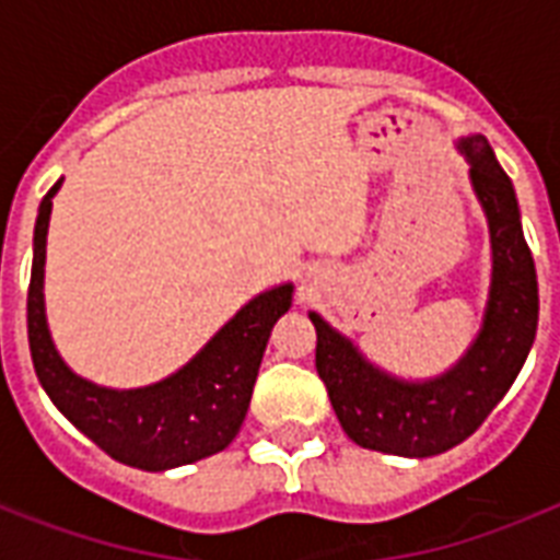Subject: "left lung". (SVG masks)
<instances>
[{
	"label": "left lung",
	"instance_id": "1",
	"mask_svg": "<svg viewBox=\"0 0 560 560\" xmlns=\"http://www.w3.org/2000/svg\"><path fill=\"white\" fill-rule=\"evenodd\" d=\"M491 232V290L477 340L433 381H400L372 366L358 346L319 314L316 372L351 442L395 456H435L462 444L512 389L538 331V272L523 237L512 179L500 168L486 136L462 139Z\"/></svg>",
	"mask_w": 560,
	"mask_h": 560
}]
</instances>
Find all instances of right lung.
<instances>
[{
	"label": "right lung",
	"instance_id": "1",
	"mask_svg": "<svg viewBox=\"0 0 560 560\" xmlns=\"http://www.w3.org/2000/svg\"><path fill=\"white\" fill-rule=\"evenodd\" d=\"M39 202L28 284V346L34 372L55 407L101 451L130 468L168 470L220 453L244 424L270 331L293 302V284L246 302L214 337L171 377L142 389H107L83 381L57 354L46 325L43 267L51 197Z\"/></svg>",
	"mask_w": 560,
	"mask_h": 560
}]
</instances>
